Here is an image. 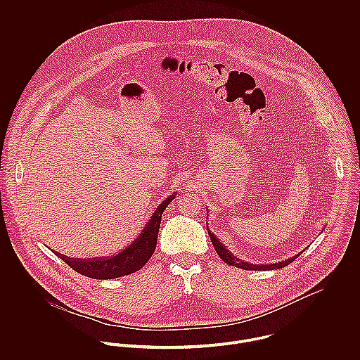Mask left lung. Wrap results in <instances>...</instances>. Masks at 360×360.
Listing matches in <instances>:
<instances>
[{"instance_id": "1", "label": "left lung", "mask_w": 360, "mask_h": 360, "mask_svg": "<svg viewBox=\"0 0 360 360\" xmlns=\"http://www.w3.org/2000/svg\"><path fill=\"white\" fill-rule=\"evenodd\" d=\"M207 227V226H206ZM207 234H209V238L214 247V251L217 252V255L220 257V259L230 264V266H236L238 269H244V270H276V269H281V267H285L288 266L291 262L295 260V257H300V255H295V257H288L285 260H281V262H276V263H264V264H254V263H248V262H244L241 260L240 257H234L230 251H227L224 248V245L219 241V238L207 229Z\"/></svg>"}]
</instances>
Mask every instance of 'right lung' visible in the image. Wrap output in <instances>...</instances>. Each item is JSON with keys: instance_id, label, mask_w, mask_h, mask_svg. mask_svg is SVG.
I'll use <instances>...</instances> for the list:
<instances>
[{"instance_id": "right-lung-1", "label": "right lung", "mask_w": 360, "mask_h": 360, "mask_svg": "<svg viewBox=\"0 0 360 360\" xmlns=\"http://www.w3.org/2000/svg\"><path fill=\"white\" fill-rule=\"evenodd\" d=\"M174 197L176 194H172L162 204H159L139 237L116 255L98 259H73L60 254H56V257L68 263L75 271L97 280L117 278L139 271L155 252L162 213L165 212L166 206L174 200Z\"/></svg>"}]
</instances>
